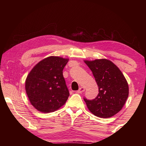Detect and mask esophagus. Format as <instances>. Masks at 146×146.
I'll return each instance as SVG.
<instances>
[{
  "label": "esophagus",
  "instance_id": "34e87169",
  "mask_svg": "<svg viewBox=\"0 0 146 146\" xmlns=\"http://www.w3.org/2000/svg\"><path fill=\"white\" fill-rule=\"evenodd\" d=\"M85 91V89L83 87H80V88H79V90L76 91V93H82V92H84V91Z\"/></svg>",
  "mask_w": 146,
  "mask_h": 146
}]
</instances>
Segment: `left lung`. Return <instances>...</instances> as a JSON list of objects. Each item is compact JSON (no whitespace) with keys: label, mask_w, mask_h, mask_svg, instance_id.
Here are the masks:
<instances>
[{"label":"left lung","mask_w":146,"mask_h":146,"mask_svg":"<svg viewBox=\"0 0 146 146\" xmlns=\"http://www.w3.org/2000/svg\"><path fill=\"white\" fill-rule=\"evenodd\" d=\"M90 68L98 87L93 100L84 98L89 110L100 118H110L122 110L129 95V86L117 66L108 59L84 60Z\"/></svg>","instance_id":"1"}]
</instances>
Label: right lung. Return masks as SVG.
Listing matches in <instances>:
<instances>
[{
  "mask_svg": "<svg viewBox=\"0 0 146 146\" xmlns=\"http://www.w3.org/2000/svg\"><path fill=\"white\" fill-rule=\"evenodd\" d=\"M69 59L51 56L36 64L27 76L25 89L32 106L42 113L58 110L70 93L62 71Z\"/></svg>",
  "mask_w": 146,
  "mask_h": 146,
  "instance_id": "obj_1",
  "label": "right lung"
}]
</instances>
